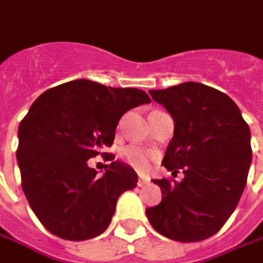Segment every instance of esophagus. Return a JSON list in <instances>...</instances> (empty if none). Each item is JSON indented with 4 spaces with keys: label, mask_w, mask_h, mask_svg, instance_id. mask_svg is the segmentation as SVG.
Instances as JSON below:
<instances>
[{
    "label": "esophagus",
    "mask_w": 263,
    "mask_h": 263,
    "mask_svg": "<svg viewBox=\"0 0 263 263\" xmlns=\"http://www.w3.org/2000/svg\"><path fill=\"white\" fill-rule=\"evenodd\" d=\"M147 184H148V179L138 178V182H137V185H138V187H144V185H147Z\"/></svg>",
    "instance_id": "1"
}]
</instances>
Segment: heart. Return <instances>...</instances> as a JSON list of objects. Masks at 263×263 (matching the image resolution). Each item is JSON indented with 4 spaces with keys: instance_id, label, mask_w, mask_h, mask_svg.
<instances>
[{
    "instance_id": "heart-1",
    "label": "heart",
    "mask_w": 263,
    "mask_h": 263,
    "mask_svg": "<svg viewBox=\"0 0 263 263\" xmlns=\"http://www.w3.org/2000/svg\"><path fill=\"white\" fill-rule=\"evenodd\" d=\"M156 157V154L150 150H144L137 145H126L120 150V159L134 167L137 172H147L152 166V160Z\"/></svg>"
}]
</instances>
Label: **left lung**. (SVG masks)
Wrapping results in <instances>:
<instances>
[{"mask_svg": "<svg viewBox=\"0 0 263 263\" xmlns=\"http://www.w3.org/2000/svg\"><path fill=\"white\" fill-rule=\"evenodd\" d=\"M148 94L175 122L162 165L181 182L154 179L162 201L145 209L159 234L193 243L216 234L238 204L252 162L250 129L234 101L212 86L185 82Z\"/></svg>", "mask_w": 263, "mask_h": 263, "instance_id": "left-lung-1", "label": "left lung"}]
</instances>
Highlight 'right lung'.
<instances>
[{"label": "right lung", "instance_id": "1", "mask_svg": "<svg viewBox=\"0 0 263 263\" xmlns=\"http://www.w3.org/2000/svg\"><path fill=\"white\" fill-rule=\"evenodd\" d=\"M147 103L141 89L88 79L50 88L33 101L18 125L16 154L23 193L45 230L72 241L106 231L119 196L135 189L138 178L104 150L120 118ZM98 154L110 162L103 177L87 166Z\"/></svg>", "mask_w": 263, "mask_h": 263}]
</instances>
